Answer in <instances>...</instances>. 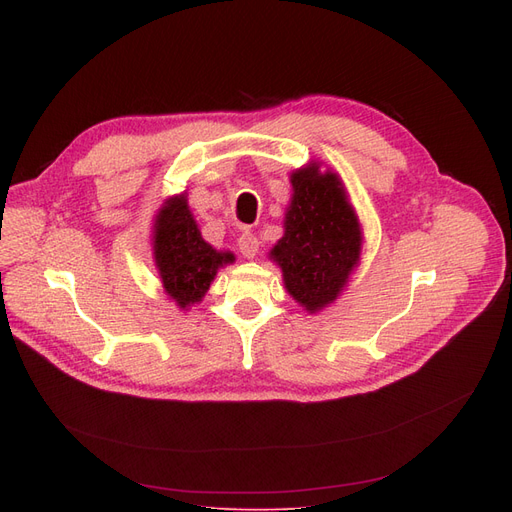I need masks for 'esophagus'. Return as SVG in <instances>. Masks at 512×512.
I'll return each instance as SVG.
<instances>
[{
	"label": "esophagus",
	"instance_id": "obj_1",
	"mask_svg": "<svg viewBox=\"0 0 512 512\" xmlns=\"http://www.w3.org/2000/svg\"><path fill=\"white\" fill-rule=\"evenodd\" d=\"M238 251H240V255L245 257V259H255L257 253H259V240H257V236L251 234V232L240 234V238H238Z\"/></svg>",
	"mask_w": 512,
	"mask_h": 512
}]
</instances>
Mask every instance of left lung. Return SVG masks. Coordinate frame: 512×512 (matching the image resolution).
<instances>
[{"label": "left lung", "instance_id": "1", "mask_svg": "<svg viewBox=\"0 0 512 512\" xmlns=\"http://www.w3.org/2000/svg\"><path fill=\"white\" fill-rule=\"evenodd\" d=\"M294 195L286 211L284 236L272 251L286 290L307 311L332 303L359 261L361 230L336 174L317 166L290 178Z\"/></svg>", "mask_w": 512, "mask_h": 512}]
</instances>
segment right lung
Instances as JSON below:
<instances>
[{"label":"right lung","instance_id":"1","mask_svg":"<svg viewBox=\"0 0 512 512\" xmlns=\"http://www.w3.org/2000/svg\"><path fill=\"white\" fill-rule=\"evenodd\" d=\"M153 253L166 292L180 307L199 303L218 267L230 263V253H218L201 238L184 195L172 197L159 211Z\"/></svg>","mask_w":512,"mask_h":512}]
</instances>
